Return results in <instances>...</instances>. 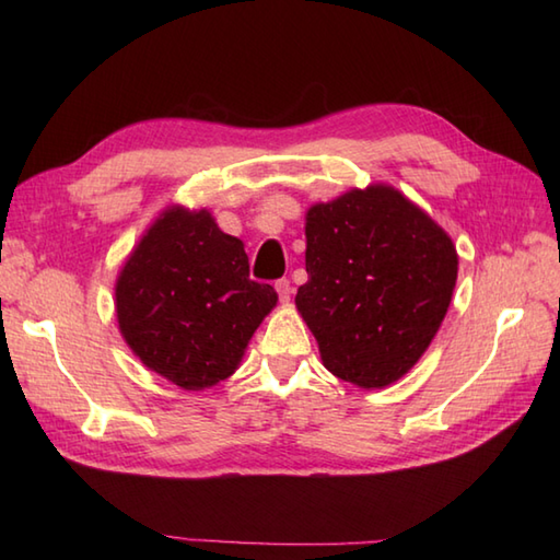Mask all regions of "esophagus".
Returning a JSON list of instances; mask_svg holds the SVG:
<instances>
[{
    "label": "esophagus",
    "instance_id": "1",
    "mask_svg": "<svg viewBox=\"0 0 560 560\" xmlns=\"http://www.w3.org/2000/svg\"><path fill=\"white\" fill-rule=\"evenodd\" d=\"M273 289H277V293H279V301H281V303H289V301H291L293 287H291V281H289V279H279L277 283H273Z\"/></svg>",
    "mask_w": 560,
    "mask_h": 560
}]
</instances>
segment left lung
<instances>
[{"label": "left lung", "mask_w": 560, "mask_h": 560, "mask_svg": "<svg viewBox=\"0 0 560 560\" xmlns=\"http://www.w3.org/2000/svg\"><path fill=\"white\" fill-rule=\"evenodd\" d=\"M452 237L399 192L373 183L305 211L307 281L295 307L331 375L383 389L419 363L457 281Z\"/></svg>", "instance_id": "8db88e82"}]
</instances>
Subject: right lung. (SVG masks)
Returning a JSON list of instances; mask_svg holds the SVG:
<instances>
[{
  "label": "right lung",
  "mask_w": 560,
  "mask_h": 560,
  "mask_svg": "<svg viewBox=\"0 0 560 560\" xmlns=\"http://www.w3.org/2000/svg\"><path fill=\"white\" fill-rule=\"evenodd\" d=\"M279 295L249 279L241 237L209 209L165 207L115 279L120 335L151 373L185 392L231 377Z\"/></svg>",
  "instance_id": "add662e5"
}]
</instances>
